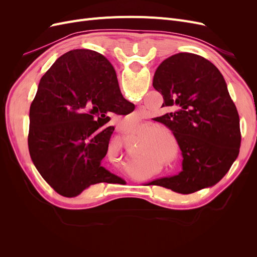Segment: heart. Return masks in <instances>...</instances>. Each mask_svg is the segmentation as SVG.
<instances>
[{
    "mask_svg": "<svg viewBox=\"0 0 257 257\" xmlns=\"http://www.w3.org/2000/svg\"><path fill=\"white\" fill-rule=\"evenodd\" d=\"M136 120V119H135ZM155 130V126L154 125H152V124H149V125H147V131L148 132H152V131H154ZM162 135V133H160L159 131H155V132H153V133L151 134V137L152 138H155V137H160Z\"/></svg>",
    "mask_w": 257,
    "mask_h": 257,
    "instance_id": "obj_1",
    "label": "heart"
}]
</instances>
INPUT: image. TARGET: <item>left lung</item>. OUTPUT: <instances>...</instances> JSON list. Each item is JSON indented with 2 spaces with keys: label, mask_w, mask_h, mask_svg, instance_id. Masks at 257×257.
I'll return each instance as SVG.
<instances>
[{
  "label": "left lung",
  "mask_w": 257,
  "mask_h": 257,
  "mask_svg": "<svg viewBox=\"0 0 257 257\" xmlns=\"http://www.w3.org/2000/svg\"><path fill=\"white\" fill-rule=\"evenodd\" d=\"M153 87L164 98V113L154 120L173 132L183 170L151 183L181 194L216 184L236 161L241 143L239 114L222 74L207 59L180 52L159 65Z\"/></svg>",
  "instance_id": "obj_1"
}]
</instances>
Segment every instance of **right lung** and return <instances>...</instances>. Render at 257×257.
<instances>
[{"mask_svg": "<svg viewBox=\"0 0 257 257\" xmlns=\"http://www.w3.org/2000/svg\"><path fill=\"white\" fill-rule=\"evenodd\" d=\"M110 62L89 49L61 56L38 84L30 107L28 145L38 173L65 197L118 177L100 165L113 126L108 112L134 110Z\"/></svg>", "mask_w": 257, "mask_h": 257, "instance_id": "add662e5", "label": "right lung"}]
</instances>
